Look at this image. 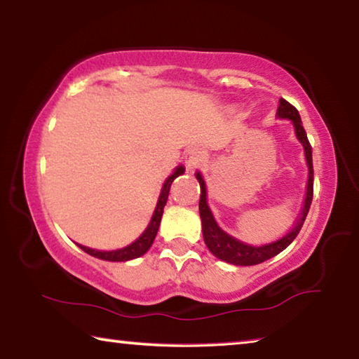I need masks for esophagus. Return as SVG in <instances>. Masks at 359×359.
Masks as SVG:
<instances>
[{"label": "esophagus", "instance_id": "obj_1", "mask_svg": "<svg viewBox=\"0 0 359 359\" xmlns=\"http://www.w3.org/2000/svg\"><path fill=\"white\" fill-rule=\"evenodd\" d=\"M204 160V155H203V150L198 149V147H193L187 151L185 155V166L190 172L196 171V169L201 166V163Z\"/></svg>", "mask_w": 359, "mask_h": 359}]
</instances>
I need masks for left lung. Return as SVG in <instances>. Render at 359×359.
<instances>
[{
	"instance_id": "left-lung-1",
	"label": "left lung",
	"mask_w": 359,
	"mask_h": 359,
	"mask_svg": "<svg viewBox=\"0 0 359 359\" xmlns=\"http://www.w3.org/2000/svg\"><path fill=\"white\" fill-rule=\"evenodd\" d=\"M277 118H283V120H290L294 126V135L297 137V141L301 142L304 147V155H306V163H307V169H309V179H307V190H306V198H304V205L301 210V215L297 218V222L293 228H291L287 234L282 236L280 239L267 242V244L263 245H252V244H245L239 239L233 238L228 233L218 226V223L215 222L214 214L208 204V188H205V182L203 179V174L196 171V179L201 185V199H199V215H201V223H203V238L205 245L210 250V253L217 257L218 259L224 261V263L234 264V266H253V264H259L263 261L269 259L272 257H276L280 252H283L291 242L294 241V238L299 233L304 220H306L307 212L311 209V203H312V196H313V168H312V147L307 141L306 131L302 128V121L299 117V112L296 109L287 102L285 100L278 101V107H277Z\"/></svg>"
}]
</instances>
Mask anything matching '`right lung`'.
Masks as SVG:
<instances>
[{
    "label": "right lung",
    "instance_id": "add662e5",
    "mask_svg": "<svg viewBox=\"0 0 359 359\" xmlns=\"http://www.w3.org/2000/svg\"><path fill=\"white\" fill-rule=\"evenodd\" d=\"M184 172H185V168L179 165L174 169L172 174L165 180L160 196H158L154 215H151L147 228H145L144 233L139 236L136 241H133L131 244H128L126 247H121V248H115V250H96V248L85 247L82 244H77V245L81 247L85 253L92 255V257H95V258H100L104 261H114V263H120V261H130V259L142 257V255L149 252V248L151 247V244H154V241L156 238L158 228H160V223H161L163 210H165V205H166L168 196H169V190H171V184L175 177H179V175Z\"/></svg>",
    "mask_w": 359,
    "mask_h": 359
}]
</instances>
